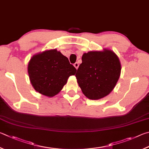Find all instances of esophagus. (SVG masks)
<instances>
[{"label":"esophagus","instance_id":"34e87169","mask_svg":"<svg viewBox=\"0 0 149 149\" xmlns=\"http://www.w3.org/2000/svg\"><path fill=\"white\" fill-rule=\"evenodd\" d=\"M74 67H75V68H76L77 69H78V68H79V63H77V62L75 63L74 64Z\"/></svg>","mask_w":149,"mask_h":149}]
</instances>
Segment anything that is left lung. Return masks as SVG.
<instances>
[{"mask_svg": "<svg viewBox=\"0 0 149 149\" xmlns=\"http://www.w3.org/2000/svg\"><path fill=\"white\" fill-rule=\"evenodd\" d=\"M82 63L76 73L78 84L90 100H100L115 87L120 77L121 65L113 52H89L84 53Z\"/></svg>", "mask_w": 149, "mask_h": 149, "instance_id": "obj_1", "label": "left lung"}]
</instances>
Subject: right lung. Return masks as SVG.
Returning <instances> with one entry per match:
<instances>
[{"label": "right lung", "mask_w": 149, "mask_h": 149, "mask_svg": "<svg viewBox=\"0 0 149 149\" xmlns=\"http://www.w3.org/2000/svg\"><path fill=\"white\" fill-rule=\"evenodd\" d=\"M76 71L67 57L56 49L35 55L28 65V73L33 88L48 97L57 94L68 78L75 74Z\"/></svg>", "instance_id": "add662e5"}]
</instances>
